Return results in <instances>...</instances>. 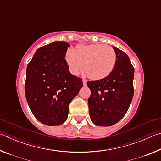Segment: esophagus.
<instances>
[{
	"mask_svg": "<svg viewBox=\"0 0 161 161\" xmlns=\"http://www.w3.org/2000/svg\"><path fill=\"white\" fill-rule=\"evenodd\" d=\"M86 79H83L82 80V82H83V84H84V86H86Z\"/></svg>",
	"mask_w": 161,
	"mask_h": 161,
	"instance_id": "obj_1",
	"label": "esophagus"
}]
</instances>
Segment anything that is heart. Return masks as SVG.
<instances>
[{
	"label": "heart",
	"mask_w": 161,
	"mask_h": 161,
	"mask_svg": "<svg viewBox=\"0 0 161 161\" xmlns=\"http://www.w3.org/2000/svg\"><path fill=\"white\" fill-rule=\"evenodd\" d=\"M65 59L70 72L78 75L83 69L92 80L103 79L115 67L116 53L113 47L102 44L80 45L76 50L69 49Z\"/></svg>",
	"instance_id": "1"
}]
</instances>
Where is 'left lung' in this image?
Returning a JSON list of instances; mask_svg holds the SVG:
<instances>
[{
    "instance_id": "1",
    "label": "left lung",
    "mask_w": 161,
    "mask_h": 161,
    "mask_svg": "<svg viewBox=\"0 0 161 161\" xmlns=\"http://www.w3.org/2000/svg\"><path fill=\"white\" fill-rule=\"evenodd\" d=\"M116 62L109 75L97 81H88L91 90L88 99L90 119L99 126H109L119 122L127 112L133 96L134 68L123 51L113 47Z\"/></svg>"
}]
</instances>
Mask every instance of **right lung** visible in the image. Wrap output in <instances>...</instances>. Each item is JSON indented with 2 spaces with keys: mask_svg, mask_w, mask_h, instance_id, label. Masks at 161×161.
I'll return each mask as SVG.
<instances>
[{
  "mask_svg": "<svg viewBox=\"0 0 161 161\" xmlns=\"http://www.w3.org/2000/svg\"><path fill=\"white\" fill-rule=\"evenodd\" d=\"M69 44L56 41L37 49L26 70L25 93L32 113L47 126L66 121L69 106L82 87L69 72L65 54Z\"/></svg>",
  "mask_w": 161,
  "mask_h": 161,
  "instance_id": "add662e5",
  "label": "right lung"
}]
</instances>
